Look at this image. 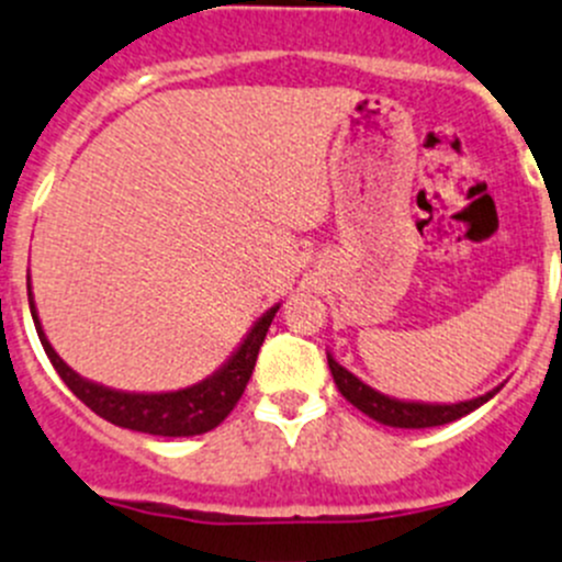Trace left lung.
<instances>
[{
    "instance_id": "8db88e82",
    "label": "left lung",
    "mask_w": 562,
    "mask_h": 562,
    "mask_svg": "<svg viewBox=\"0 0 562 562\" xmlns=\"http://www.w3.org/2000/svg\"><path fill=\"white\" fill-rule=\"evenodd\" d=\"M326 359H329V370H331V375H335V384H337V390L342 392V397H346V401H351L359 412H364L368 417H373L375 423H384V426H392V428L445 426V423H453V419L475 412V408L483 406L488 397L497 395V390H494V392H486V395L475 397V401L450 403V406H439V403L395 401V397H386V395H381V392L370 390L368 384H362L357 375L348 373L342 364H337L329 353H326Z\"/></svg>"
}]
</instances>
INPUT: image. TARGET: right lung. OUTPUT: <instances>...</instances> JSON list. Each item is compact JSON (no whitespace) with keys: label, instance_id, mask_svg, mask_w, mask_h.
Returning <instances> with one entry per match:
<instances>
[{"label":"right lung","instance_id":"obj_1","mask_svg":"<svg viewBox=\"0 0 562 562\" xmlns=\"http://www.w3.org/2000/svg\"><path fill=\"white\" fill-rule=\"evenodd\" d=\"M26 293H30L32 321H35L43 351L52 359L54 370H57L59 379L68 384V390L74 392L85 406H90L98 417L109 419L112 426L131 428V431L139 434H154V437H198V434H205L211 431V428L220 426L222 419L233 412V406H236L238 397L244 395V390H247V381L249 375H252L255 362H258V351L266 340V331H269L274 313L280 310L271 307L269 313L252 326V331H249L247 340L241 342V348L233 353L231 362H227L220 373L211 375V379L200 381V384L189 386V390L161 392V395H136V392H117L109 390V386L92 384V381L74 373V370L57 357L52 342L43 335L35 304H32L30 277H26Z\"/></svg>","mask_w":562,"mask_h":562}]
</instances>
